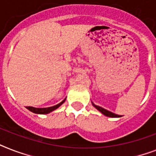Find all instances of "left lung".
I'll list each match as a JSON object with an SVG mask.
<instances>
[{
	"instance_id": "1",
	"label": "left lung",
	"mask_w": 156,
	"mask_h": 156,
	"mask_svg": "<svg viewBox=\"0 0 156 156\" xmlns=\"http://www.w3.org/2000/svg\"><path fill=\"white\" fill-rule=\"evenodd\" d=\"M92 105H93L94 107H95V108L97 109L98 111H99L101 113L103 114V115H106V116H107V117H111V118H119V117H121L120 115H115V113H112V112L107 111V110H106V109L102 108V107H99V106H97V105H95V104H94L93 102H92Z\"/></svg>"
}]
</instances>
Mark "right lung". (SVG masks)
Masks as SVG:
<instances>
[{
  "instance_id": "add662e5",
  "label": "right lung",
  "mask_w": 156,
  "mask_h": 156,
  "mask_svg": "<svg viewBox=\"0 0 156 156\" xmlns=\"http://www.w3.org/2000/svg\"><path fill=\"white\" fill-rule=\"evenodd\" d=\"M66 101V98L63 100L62 102H61L60 103H58V104L55 105L54 107H46V108H36V107H26V108L30 111L33 113L35 114H41V115H44V114H48L50 113L51 111H54V110H56L57 108L60 107L61 105L62 104L63 102Z\"/></svg>"
}]
</instances>
